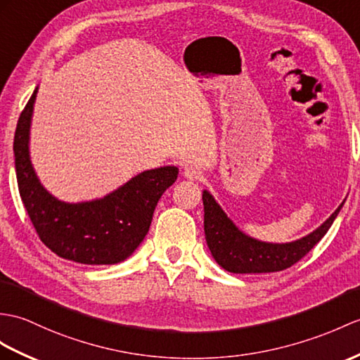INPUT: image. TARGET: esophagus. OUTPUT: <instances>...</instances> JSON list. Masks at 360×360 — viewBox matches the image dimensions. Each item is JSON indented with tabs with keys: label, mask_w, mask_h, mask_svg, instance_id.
Instances as JSON below:
<instances>
[{
	"label": "esophagus",
	"mask_w": 360,
	"mask_h": 360,
	"mask_svg": "<svg viewBox=\"0 0 360 360\" xmlns=\"http://www.w3.org/2000/svg\"><path fill=\"white\" fill-rule=\"evenodd\" d=\"M182 174H184V178L191 179V181H196V179L200 178V174H202V173H200V170L198 169V167H195V165H186V167H184Z\"/></svg>",
	"instance_id": "1"
}]
</instances>
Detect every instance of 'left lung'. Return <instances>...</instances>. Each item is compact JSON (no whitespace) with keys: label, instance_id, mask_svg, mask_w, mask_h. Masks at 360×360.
<instances>
[{"label":"left lung","instance_id":"obj_1","mask_svg":"<svg viewBox=\"0 0 360 360\" xmlns=\"http://www.w3.org/2000/svg\"><path fill=\"white\" fill-rule=\"evenodd\" d=\"M204 231L207 245L224 270L230 273H273L290 269L299 262L319 242L339 214L338 210L310 235L288 244H269L244 235L227 214L224 213L214 198L204 190Z\"/></svg>","mask_w":360,"mask_h":360}]
</instances>
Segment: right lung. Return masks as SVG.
<instances>
[{
	"label": "right lung",
	"instance_id": "1",
	"mask_svg": "<svg viewBox=\"0 0 360 360\" xmlns=\"http://www.w3.org/2000/svg\"><path fill=\"white\" fill-rule=\"evenodd\" d=\"M35 89L16 124L13 153L20 196L44 245L60 257L87 265L127 259L146 238L155 207L178 178L176 167L147 170L103 199L69 204L41 186L29 156Z\"/></svg>",
	"mask_w": 360,
	"mask_h": 360
}]
</instances>
